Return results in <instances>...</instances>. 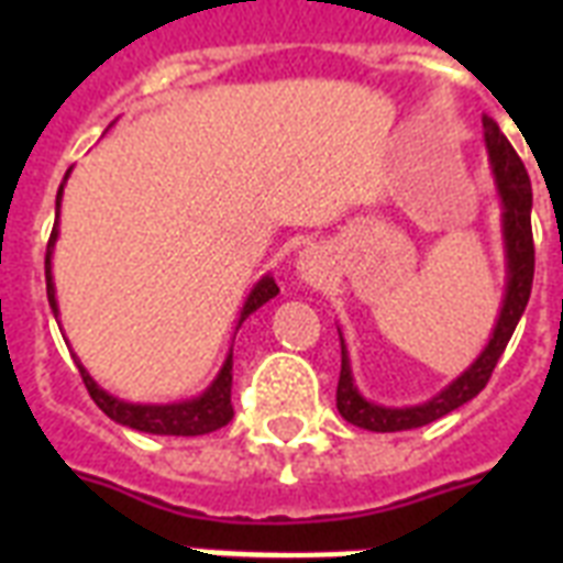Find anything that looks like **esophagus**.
<instances>
[{"mask_svg":"<svg viewBox=\"0 0 563 563\" xmlns=\"http://www.w3.org/2000/svg\"><path fill=\"white\" fill-rule=\"evenodd\" d=\"M295 272H298V277L307 286L321 289V286L333 280V260H330V254L321 245H309L295 260Z\"/></svg>","mask_w":563,"mask_h":563,"instance_id":"obj_1","label":"esophagus"}]
</instances>
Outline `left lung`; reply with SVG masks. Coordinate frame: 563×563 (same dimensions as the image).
Returning <instances> with one entry per match:
<instances>
[{"instance_id":"1","label":"left lung","mask_w":563,"mask_h":563,"mask_svg":"<svg viewBox=\"0 0 563 563\" xmlns=\"http://www.w3.org/2000/svg\"><path fill=\"white\" fill-rule=\"evenodd\" d=\"M485 125V148H488L490 172H494V184H497L499 201H503V242H506V265H508V286L503 309H499L497 327L490 333V342L479 353V360L473 362L471 368L462 376H455L453 383L446 385L444 391L435 394L432 400L420 402V406H376L368 402L353 385L351 360H347V347L342 339V374H339V388H335V406L347 423L371 432H400V429H418L427 427L432 420L444 418L453 409L473 400L476 394L488 385L490 374L497 368L499 356L506 351L508 339L515 333L517 321L523 316L529 295H532V277H534V242H532V184H529V172L523 161L517 157L499 125L494 119H482Z\"/></svg>"}]
</instances>
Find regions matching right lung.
Returning a JSON list of instances; mask_svg holds the SVG:
<instances>
[{
	"label": "right lung",
	"mask_w": 563,
	"mask_h": 563,
	"mask_svg": "<svg viewBox=\"0 0 563 563\" xmlns=\"http://www.w3.org/2000/svg\"><path fill=\"white\" fill-rule=\"evenodd\" d=\"M66 178H69V172H66ZM64 178V180H66ZM60 198H64V184L57 189V212H60ZM57 242V221L55 228H52V236H48V247H46V295H48V307L55 312L57 318V300H55V283H52V251H55ZM277 283H274L272 274H265L263 280L256 283L251 295H247L245 307L239 312V327L245 321L251 312L268 303V300L277 295ZM78 371H81V379L87 385V391L96 400L104 415L110 420H117L122 427L140 429V432H152V435H207V432H216L224 423H230L233 418V406H230V385H233V353H228V360L221 365L219 376L212 379V385L201 397H195V400H184V402H169V406H143V402H125L108 394L104 388L96 385L87 368H84L81 362H78Z\"/></svg>",
	"instance_id": "1"
}]
</instances>
